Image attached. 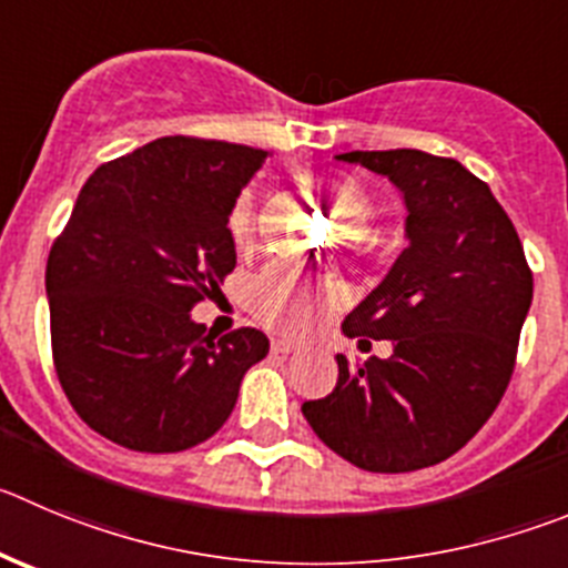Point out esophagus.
Segmentation results:
<instances>
[{
	"instance_id": "obj_1",
	"label": "esophagus",
	"mask_w": 568,
	"mask_h": 568,
	"mask_svg": "<svg viewBox=\"0 0 568 568\" xmlns=\"http://www.w3.org/2000/svg\"><path fill=\"white\" fill-rule=\"evenodd\" d=\"M272 353L274 356H294V353H300V347L294 342H288V338H274Z\"/></svg>"
}]
</instances>
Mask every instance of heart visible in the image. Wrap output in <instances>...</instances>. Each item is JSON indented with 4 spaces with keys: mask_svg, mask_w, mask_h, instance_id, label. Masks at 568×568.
Instances as JSON below:
<instances>
[{
    "mask_svg": "<svg viewBox=\"0 0 568 568\" xmlns=\"http://www.w3.org/2000/svg\"><path fill=\"white\" fill-rule=\"evenodd\" d=\"M302 184L349 230H358L369 212L364 190L347 176H305ZM230 237L237 252H248L257 237L254 195L243 193L230 212ZM349 241V235H347ZM338 291L327 283H311L288 268H268L248 285V308L260 322L283 336H308L338 305Z\"/></svg>",
    "mask_w": 568,
    "mask_h": 568,
    "instance_id": "b5f03b06",
    "label": "heart"
}]
</instances>
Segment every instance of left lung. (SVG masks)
<instances>
[{"instance_id": "left-lung-1", "label": "left lung", "mask_w": 568, "mask_h": 568, "mask_svg": "<svg viewBox=\"0 0 568 568\" xmlns=\"http://www.w3.org/2000/svg\"><path fill=\"white\" fill-rule=\"evenodd\" d=\"M336 159L395 184L409 246L342 325L349 338H389L392 356L358 369L336 356V389L302 404V415L358 468H428L457 454L499 406L532 274L507 212L457 159L412 148Z\"/></svg>"}]
</instances>
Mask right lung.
Wrapping results in <instances>:
<instances>
[{
  "instance_id": "add662e5",
  "label": "right lung",
  "mask_w": 568,
  "mask_h": 568,
  "mask_svg": "<svg viewBox=\"0 0 568 568\" xmlns=\"http://www.w3.org/2000/svg\"><path fill=\"white\" fill-rule=\"evenodd\" d=\"M266 162L232 142L162 136L100 164L47 260L52 358L78 415L145 454L219 432L268 338L206 336L190 316L237 254L230 212Z\"/></svg>"
}]
</instances>
